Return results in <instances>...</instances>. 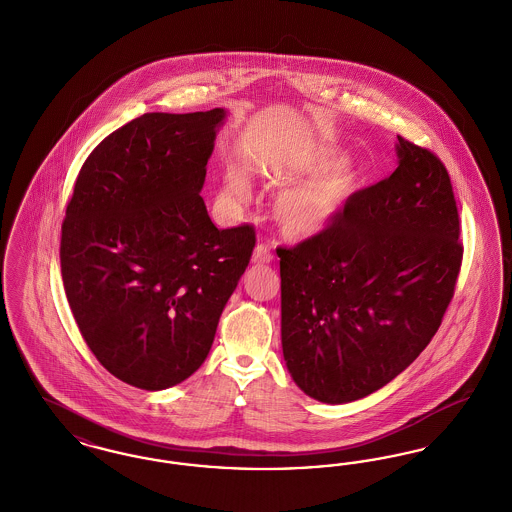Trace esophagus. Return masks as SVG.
I'll use <instances>...</instances> for the list:
<instances>
[{
  "label": "esophagus",
  "mask_w": 512,
  "mask_h": 512,
  "mask_svg": "<svg viewBox=\"0 0 512 512\" xmlns=\"http://www.w3.org/2000/svg\"><path fill=\"white\" fill-rule=\"evenodd\" d=\"M251 261L255 263V265H267L272 261V251H270V247L267 244H259L255 249H253V257H251Z\"/></svg>",
  "instance_id": "34e87169"
}]
</instances>
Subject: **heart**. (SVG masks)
<instances>
[{
  "mask_svg": "<svg viewBox=\"0 0 512 512\" xmlns=\"http://www.w3.org/2000/svg\"><path fill=\"white\" fill-rule=\"evenodd\" d=\"M338 155L293 146L272 155L263 167L270 184L291 182L299 175L309 179L288 184L274 197L272 217L280 232L295 242L315 240L330 232L345 207L363 188V176L351 163H340ZM226 197L242 201L247 197V178L242 169L226 172Z\"/></svg>",
  "mask_w": 512,
  "mask_h": 512,
  "instance_id": "1",
  "label": "heart"
}]
</instances>
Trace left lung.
Returning <instances> with one entry per match:
<instances>
[{
    "mask_svg": "<svg viewBox=\"0 0 512 512\" xmlns=\"http://www.w3.org/2000/svg\"><path fill=\"white\" fill-rule=\"evenodd\" d=\"M397 169L361 190L336 226L280 247L282 353L293 382L328 405L401 374L438 332L463 245L449 174L397 136Z\"/></svg>",
    "mask_w": 512,
    "mask_h": 512,
    "instance_id": "8db88e82",
    "label": "left lung"
}]
</instances>
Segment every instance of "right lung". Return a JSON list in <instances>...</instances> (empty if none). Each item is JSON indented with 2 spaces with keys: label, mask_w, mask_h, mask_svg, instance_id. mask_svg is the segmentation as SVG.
<instances>
[{
  "label": "right lung",
  "mask_w": 512,
  "mask_h": 512,
  "mask_svg": "<svg viewBox=\"0 0 512 512\" xmlns=\"http://www.w3.org/2000/svg\"><path fill=\"white\" fill-rule=\"evenodd\" d=\"M224 109L146 113L99 144L61 226V274L82 338L124 384L172 388L207 359L255 247L199 195Z\"/></svg>",
  "instance_id": "right-lung-1"
}]
</instances>
